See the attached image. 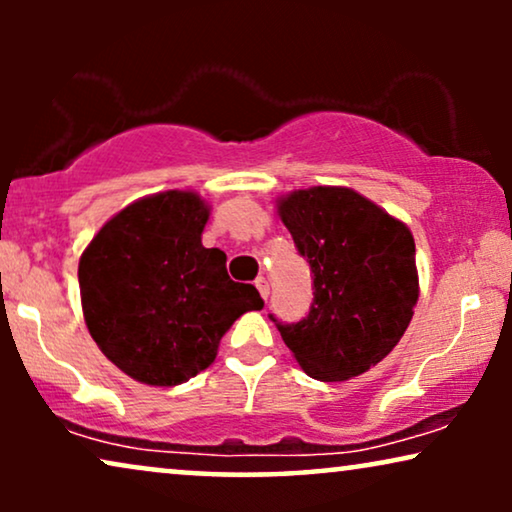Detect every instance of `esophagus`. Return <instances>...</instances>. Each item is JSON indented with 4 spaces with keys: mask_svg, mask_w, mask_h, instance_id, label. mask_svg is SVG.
I'll return each mask as SVG.
<instances>
[{
    "mask_svg": "<svg viewBox=\"0 0 512 512\" xmlns=\"http://www.w3.org/2000/svg\"><path fill=\"white\" fill-rule=\"evenodd\" d=\"M256 289H258V293H261L263 300H268V296H270V284H268V279L258 277V279H256Z\"/></svg>",
    "mask_w": 512,
    "mask_h": 512,
    "instance_id": "obj_1",
    "label": "esophagus"
}]
</instances>
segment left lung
<instances>
[{
  "mask_svg": "<svg viewBox=\"0 0 512 512\" xmlns=\"http://www.w3.org/2000/svg\"><path fill=\"white\" fill-rule=\"evenodd\" d=\"M279 216L310 263L314 298L296 324L270 319L314 380L366 373L398 345L417 305L412 233L375 202L338 186L293 191L279 200Z\"/></svg>",
  "mask_w": 512,
  "mask_h": 512,
  "instance_id": "obj_1",
  "label": "left lung"
}]
</instances>
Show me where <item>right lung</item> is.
I'll list each match as a JSON object with an SVG mask.
<instances>
[{
  "label": "right lung",
  "instance_id": "1",
  "mask_svg": "<svg viewBox=\"0 0 512 512\" xmlns=\"http://www.w3.org/2000/svg\"><path fill=\"white\" fill-rule=\"evenodd\" d=\"M207 219L195 193H158L118 212L83 251L88 331L132 380L188 382L216 359L233 321L263 307L256 286L228 277L221 249L202 247Z\"/></svg>",
  "mask_w": 512,
  "mask_h": 512
}]
</instances>
